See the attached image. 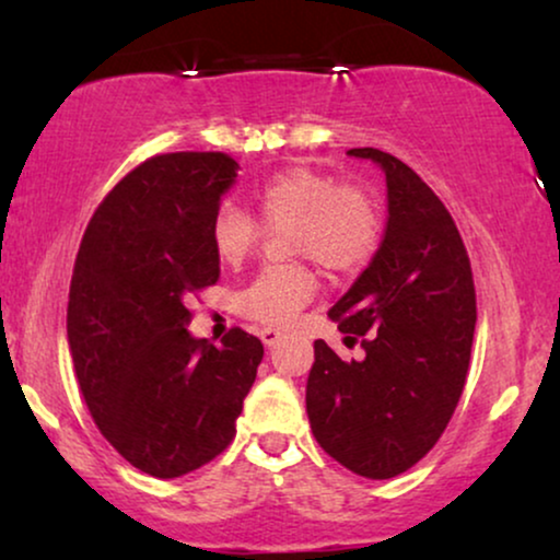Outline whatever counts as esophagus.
<instances>
[{
    "label": "esophagus",
    "mask_w": 560,
    "mask_h": 560,
    "mask_svg": "<svg viewBox=\"0 0 560 560\" xmlns=\"http://www.w3.org/2000/svg\"><path fill=\"white\" fill-rule=\"evenodd\" d=\"M282 331H278V328H262V331H259V339H262V343L265 347H275V343L278 341H282Z\"/></svg>",
    "instance_id": "esophagus-1"
}]
</instances>
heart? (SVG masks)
Returning <instances> with one entry per match:
<instances>
[{
	"mask_svg": "<svg viewBox=\"0 0 560 560\" xmlns=\"http://www.w3.org/2000/svg\"><path fill=\"white\" fill-rule=\"evenodd\" d=\"M259 219L267 226L290 224L285 240L293 255H311L326 270L354 272L377 252L382 217L374 198L359 186H339L313 167L272 173L255 190ZM211 247L229 267L242 265L262 242L265 226L232 201L211 217ZM316 272L303 262L265 267L236 303L244 316L270 326H288L316 295Z\"/></svg>",
	"mask_w": 560,
	"mask_h": 560,
	"instance_id": "heart-1",
	"label": "heart"
}]
</instances>
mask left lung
Returning a JSON list of instances; mask_svg holds the SVG:
<instances>
[{"label":"left lung","instance_id":"left-lung-1","mask_svg":"<svg viewBox=\"0 0 560 560\" xmlns=\"http://www.w3.org/2000/svg\"><path fill=\"white\" fill-rule=\"evenodd\" d=\"M387 180V229L372 262L328 316L364 354L351 362L324 339L305 385L311 431L359 477L389 479L435 446L464 393L477 295L462 234L420 175L374 148Z\"/></svg>","mask_w":560,"mask_h":560}]
</instances>
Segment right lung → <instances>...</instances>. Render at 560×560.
Segmentation results:
<instances>
[{"label": "right lung", "instance_id": "obj_1", "mask_svg": "<svg viewBox=\"0 0 560 560\" xmlns=\"http://www.w3.org/2000/svg\"><path fill=\"white\" fill-rule=\"evenodd\" d=\"M224 152L155 155L98 203L75 257L68 347L98 431L135 469L175 479L236 433L262 341L190 336V293L219 280L211 217L236 178Z\"/></svg>", "mask_w": 560, "mask_h": 560}]
</instances>
